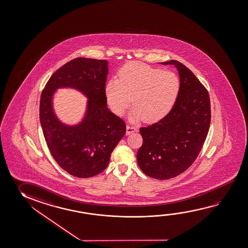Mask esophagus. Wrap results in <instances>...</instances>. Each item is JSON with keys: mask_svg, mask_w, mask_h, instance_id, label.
Wrapping results in <instances>:
<instances>
[{"mask_svg": "<svg viewBox=\"0 0 248 248\" xmlns=\"http://www.w3.org/2000/svg\"><path fill=\"white\" fill-rule=\"evenodd\" d=\"M135 132H137V128H136L135 126H128V125L126 126V135H128V134H133V133H135Z\"/></svg>", "mask_w": 248, "mask_h": 248, "instance_id": "34e87169", "label": "esophagus"}]
</instances>
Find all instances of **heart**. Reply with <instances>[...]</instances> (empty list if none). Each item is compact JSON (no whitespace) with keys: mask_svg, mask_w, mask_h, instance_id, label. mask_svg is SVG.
Instances as JSON below:
<instances>
[{"mask_svg":"<svg viewBox=\"0 0 248 248\" xmlns=\"http://www.w3.org/2000/svg\"><path fill=\"white\" fill-rule=\"evenodd\" d=\"M180 83L171 71H162L140 62L126 63L119 71V79H108L105 85L107 102L119 116L133 101V121L161 120L171 109L179 93Z\"/></svg>","mask_w":248,"mask_h":248,"instance_id":"b5f03b06","label":"heart"}]
</instances>
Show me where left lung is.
I'll use <instances>...</instances> for the list:
<instances>
[{"label": "left lung", "mask_w": 248, "mask_h": 248, "mask_svg": "<svg viewBox=\"0 0 248 248\" xmlns=\"http://www.w3.org/2000/svg\"><path fill=\"white\" fill-rule=\"evenodd\" d=\"M180 89L172 108L164 118L140 129L143 144L138 165L148 177L165 180L185 171L196 160L204 143L211 111L208 91L192 71L177 60Z\"/></svg>", "instance_id": "8db88e82"}]
</instances>
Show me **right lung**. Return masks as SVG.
Here are the masks:
<instances>
[{
  "label": "right lung",
  "mask_w": 248,
  "mask_h": 248,
  "mask_svg": "<svg viewBox=\"0 0 248 248\" xmlns=\"http://www.w3.org/2000/svg\"><path fill=\"white\" fill-rule=\"evenodd\" d=\"M108 74L107 60L77 58L52 74L41 94L40 124L48 148L59 166L74 177H94L103 171L126 134L125 122L107 107ZM59 88H73L88 99L84 117L77 124H65L55 114L53 96Z\"/></svg>",
  "instance_id": "right-lung-1"
}]
</instances>
